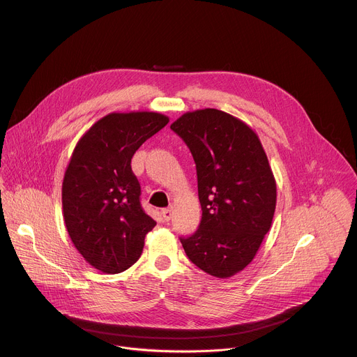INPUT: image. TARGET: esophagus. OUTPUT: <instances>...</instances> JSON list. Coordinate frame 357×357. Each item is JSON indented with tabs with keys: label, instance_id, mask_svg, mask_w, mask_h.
Segmentation results:
<instances>
[{
	"label": "esophagus",
	"instance_id": "esophagus-1",
	"mask_svg": "<svg viewBox=\"0 0 357 357\" xmlns=\"http://www.w3.org/2000/svg\"><path fill=\"white\" fill-rule=\"evenodd\" d=\"M161 216L165 222H169L171 218H172V209H162L161 211Z\"/></svg>",
	"mask_w": 357,
	"mask_h": 357
}]
</instances>
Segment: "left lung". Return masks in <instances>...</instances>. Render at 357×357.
<instances>
[{
  "instance_id": "8db88e82",
  "label": "left lung",
  "mask_w": 357,
  "mask_h": 357,
  "mask_svg": "<svg viewBox=\"0 0 357 357\" xmlns=\"http://www.w3.org/2000/svg\"><path fill=\"white\" fill-rule=\"evenodd\" d=\"M171 128L192 152L202 206L199 229L181 243L196 267L229 278L256 257L273 223L277 185L266 151L245 123L216 109L185 113Z\"/></svg>"
}]
</instances>
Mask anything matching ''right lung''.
Wrapping results in <instances>:
<instances>
[{"label": "right lung", "instance_id": "right-lung-1", "mask_svg": "<svg viewBox=\"0 0 357 357\" xmlns=\"http://www.w3.org/2000/svg\"><path fill=\"white\" fill-rule=\"evenodd\" d=\"M168 121L152 112L110 113L73 149L62 185L66 230L83 259L106 274L130 268L157 225L142 211L131 158Z\"/></svg>", "mask_w": 357, "mask_h": 357}]
</instances>
